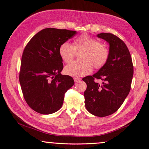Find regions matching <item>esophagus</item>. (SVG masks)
<instances>
[{"instance_id":"obj_1","label":"esophagus","mask_w":149,"mask_h":149,"mask_svg":"<svg viewBox=\"0 0 149 149\" xmlns=\"http://www.w3.org/2000/svg\"><path fill=\"white\" fill-rule=\"evenodd\" d=\"M74 81L75 83L79 82V81H80L81 80V78H79V77H74Z\"/></svg>"}]
</instances>
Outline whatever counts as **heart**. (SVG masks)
Returning a JSON list of instances; mask_svg holds the SVG:
<instances>
[{"label": "heart", "instance_id": "1", "mask_svg": "<svg viewBox=\"0 0 149 149\" xmlns=\"http://www.w3.org/2000/svg\"><path fill=\"white\" fill-rule=\"evenodd\" d=\"M58 53L62 60L66 64L71 63L76 54H79V62H75L64 68L65 74L78 77L90 74L93 66L96 69L104 66L109 57V50L98 40L88 34L77 37L72 45L64 42L58 48Z\"/></svg>", "mask_w": 149, "mask_h": 149}]
</instances>
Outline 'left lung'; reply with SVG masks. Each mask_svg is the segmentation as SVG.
<instances>
[{"label":"left lung","instance_id":"left-lung-1","mask_svg":"<svg viewBox=\"0 0 149 149\" xmlns=\"http://www.w3.org/2000/svg\"><path fill=\"white\" fill-rule=\"evenodd\" d=\"M97 36L109 43V57L98 72L83 78V81L87 85L84 93L86 109L103 117L117 111L128 95L134 66L128 47L119 38L104 32ZM95 79H101L102 83H96Z\"/></svg>","mask_w":149,"mask_h":149}]
</instances>
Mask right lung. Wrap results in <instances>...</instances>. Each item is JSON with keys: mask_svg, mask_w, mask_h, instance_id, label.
<instances>
[{"mask_svg": "<svg viewBox=\"0 0 149 149\" xmlns=\"http://www.w3.org/2000/svg\"><path fill=\"white\" fill-rule=\"evenodd\" d=\"M76 34L66 29H44L24 49L19 82L26 102L37 113L49 115L57 111L64 94L74 85L72 77L61 74L63 64L58 48Z\"/></svg>", "mask_w": 149, "mask_h": 149, "instance_id": "add662e5", "label": "right lung"}]
</instances>
